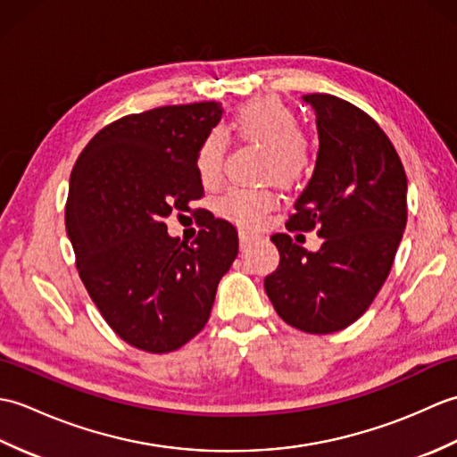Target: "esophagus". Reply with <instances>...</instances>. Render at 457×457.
Here are the masks:
<instances>
[{
  "label": "esophagus",
  "mask_w": 457,
  "mask_h": 457,
  "mask_svg": "<svg viewBox=\"0 0 457 457\" xmlns=\"http://www.w3.org/2000/svg\"><path fill=\"white\" fill-rule=\"evenodd\" d=\"M259 236L257 234H253V231H245V229H241L239 231V245H241V249H245L251 241H255Z\"/></svg>",
  "instance_id": "obj_1"
}]
</instances>
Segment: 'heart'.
Returning <instances> with one entry per match:
<instances>
[{
    "label": "heart",
    "instance_id": "obj_1",
    "mask_svg": "<svg viewBox=\"0 0 457 457\" xmlns=\"http://www.w3.org/2000/svg\"><path fill=\"white\" fill-rule=\"evenodd\" d=\"M229 131L241 141L265 147V174L283 184H293L303 179L312 162L308 141L298 131L295 110L273 96L241 105L229 121ZM221 159L223 147L220 137L208 135L196 157V170L204 184L218 180ZM275 202L277 198L267 190L234 188L221 198L220 212L237 226L257 228L275 208Z\"/></svg>",
    "mask_w": 457,
    "mask_h": 457
}]
</instances>
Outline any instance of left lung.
<instances>
[{
	"label": "left lung",
	"instance_id": "1",
	"mask_svg": "<svg viewBox=\"0 0 457 457\" xmlns=\"http://www.w3.org/2000/svg\"><path fill=\"white\" fill-rule=\"evenodd\" d=\"M316 113L312 179L287 228H318V251L275 234L280 263L265 278L277 314L306 334L344 329L371 306L406 228V174L385 131L342 98L308 94Z\"/></svg>",
	"mask_w": 457,
	"mask_h": 457
}]
</instances>
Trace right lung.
Here are the masks:
<instances>
[{
	"mask_svg": "<svg viewBox=\"0 0 457 457\" xmlns=\"http://www.w3.org/2000/svg\"><path fill=\"white\" fill-rule=\"evenodd\" d=\"M221 112L202 102L125 115L94 135L71 174L76 269L105 322L143 352H174L196 336L237 257L236 228L206 210H194L204 229L190 245L164 223L202 198L196 157Z\"/></svg>",
	"mask_w": 457,
	"mask_h": 457,
	"instance_id": "1",
	"label": "right lung"
}]
</instances>
